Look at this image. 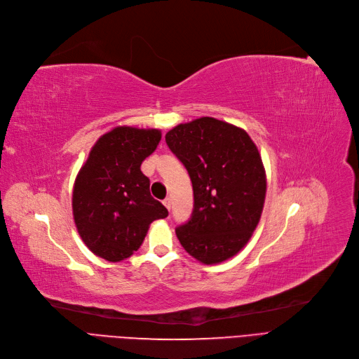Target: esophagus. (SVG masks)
I'll list each match as a JSON object with an SVG mask.
<instances>
[{
  "label": "esophagus",
  "mask_w": 359,
  "mask_h": 359,
  "mask_svg": "<svg viewBox=\"0 0 359 359\" xmlns=\"http://www.w3.org/2000/svg\"><path fill=\"white\" fill-rule=\"evenodd\" d=\"M163 206H165L168 210H170V206H172V200H170V197H166V198L163 200Z\"/></svg>",
  "instance_id": "obj_1"
}]
</instances>
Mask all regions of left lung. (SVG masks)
Returning a JSON list of instances; mask_svg holds the SVG:
<instances>
[{
    "instance_id": "obj_1",
    "label": "left lung",
    "mask_w": 359,
    "mask_h": 359,
    "mask_svg": "<svg viewBox=\"0 0 359 359\" xmlns=\"http://www.w3.org/2000/svg\"><path fill=\"white\" fill-rule=\"evenodd\" d=\"M165 140L193 182L191 217L175 229L181 245L204 264L231 259L263 212L266 174L257 146L244 130L210 116L174 127Z\"/></svg>"
}]
</instances>
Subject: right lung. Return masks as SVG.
Returning a JSON list of instances; mask_svg holds the SVG:
<instances>
[{"instance_id": "right-lung-1", "label": "right lung", "mask_w": 359, "mask_h": 359, "mask_svg": "<svg viewBox=\"0 0 359 359\" xmlns=\"http://www.w3.org/2000/svg\"><path fill=\"white\" fill-rule=\"evenodd\" d=\"M159 130L116 127L92 147L73 190V215L88 248L108 262H121L143 244L153 220L168 216L150 196L142 162L156 150Z\"/></svg>"}]
</instances>
